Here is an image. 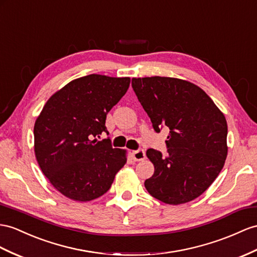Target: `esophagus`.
Here are the masks:
<instances>
[{
    "label": "esophagus",
    "mask_w": 257,
    "mask_h": 257,
    "mask_svg": "<svg viewBox=\"0 0 257 257\" xmlns=\"http://www.w3.org/2000/svg\"><path fill=\"white\" fill-rule=\"evenodd\" d=\"M131 156H133V159L136 162H140L143 161L146 159V152H144V150H137V151H133V153H131Z\"/></svg>",
    "instance_id": "34e87169"
}]
</instances>
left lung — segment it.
Returning <instances> with one entry per match:
<instances>
[{
    "label": "left lung",
    "instance_id": "left-lung-1",
    "mask_svg": "<svg viewBox=\"0 0 257 257\" xmlns=\"http://www.w3.org/2000/svg\"><path fill=\"white\" fill-rule=\"evenodd\" d=\"M133 88L153 128L169 129L167 155L147 151L154 174L148 192L166 204L196 199L212 185L228 153L227 121L220 109L194 83L178 78H133Z\"/></svg>",
    "mask_w": 257,
    "mask_h": 257
}]
</instances>
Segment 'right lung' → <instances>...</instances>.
Instances as JSON below:
<instances>
[{
	"label": "right lung",
	"mask_w": 257,
	"mask_h": 257,
	"mask_svg": "<svg viewBox=\"0 0 257 257\" xmlns=\"http://www.w3.org/2000/svg\"><path fill=\"white\" fill-rule=\"evenodd\" d=\"M130 78L92 74L52 95L38 116L35 154L42 173L68 199L88 202L106 193L127 162L126 150L98 141L106 115L119 102Z\"/></svg>",
	"instance_id": "right-lung-1"
}]
</instances>
